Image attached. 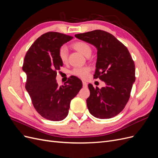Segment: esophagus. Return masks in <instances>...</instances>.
I'll list each match as a JSON object with an SVG mask.
<instances>
[{"label":"esophagus","instance_id":"obj_1","mask_svg":"<svg viewBox=\"0 0 158 158\" xmlns=\"http://www.w3.org/2000/svg\"><path fill=\"white\" fill-rule=\"evenodd\" d=\"M82 84H83V86L84 87H87V85H88V84L86 83V82H84V81H83V82H82Z\"/></svg>","mask_w":158,"mask_h":158}]
</instances>
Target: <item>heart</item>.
<instances>
[{
	"label": "heart",
	"instance_id": "obj_1",
	"mask_svg": "<svg viewBox=\"0 0 158 158\" xmlns=\"http://www.w3.org/2000/svg\"><path fill=\"white\" fill-rule=\"evenodd\" d=\"M72 47L74 49L80 52L81 54H82L85 56H89L92 54V48L87 43L84 41H76L72 45ZM59 58L61 60L62 63H65L68 59V49L66 45H62L58 51ZM90 70V69L88 66L84 67H78L74 68L71 71V74L77 76L78 78L85 79L88 76V73Z\"/></svg>",
	"mask_w": 158,
	"mask_h": 158
}]
</instances>
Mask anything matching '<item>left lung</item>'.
Here are the masks:
<instances>
[{"instance_id":"left-lung-1","label":"left lung","mask_w":158,"mask_h":158,"mask_svg":"<svg viewBox=\"0 0 158 158\" xmlns=\"http://www.w3.org/2000/svg\"><path fill=\"white\" fill-rule=\"evenodd\" d=\"M75 37L97 48L94 76L106 84L101 89L88 84L90 95L86 103L89 113L98 118L115 117L125 108L135 82V65L130 52L116 37L103 30L79 33Z\"/></svg>"}]
</instances>
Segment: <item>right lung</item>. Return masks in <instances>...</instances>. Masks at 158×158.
<instances>
[{"label": "right lung", "instance_id": "add662e5", "mask_svg": "<svg viewBox=\"0 0 158 158\" xmlns=\"http://www.w3.org/2000/svg\"><path fill=\"white\" fill-rule=\"evenodd\" d=\"M73 38L58 32H47L37 38L24 57L22 70L27 76L26 89L37 112L47 120L65 118L71 100L82 87V81L74 76L61 86L56 80V72L63 65L59 58V49Z\"/></svg>", "mask_w": 158, "mask_h": 158}]
</instances>
